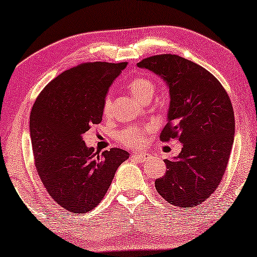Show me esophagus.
Returning a JSON list of instances; mask_svg holds the SVG:
<instances>
[{
    "label": "esophagus",
    "mask_w": 257,
    "mask_h": 257,
    "mask_svg": "<svg viewBox=\"0 0 257 257\" xmlns=\"http://www.w3.org/2000/svg\"><path fill=\"white\" fill-rule=\"evenodd\" d=\"M132 157L135 160H137V162H140V163H142V162H147V160L149 159V155L148 153H133L132 155Z\"/></svg>",
    "instance_id": "obj_1"
}]
</instances>
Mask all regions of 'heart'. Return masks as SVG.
<instances>
[{"label": "heart", "instance_id": "1", "mask_svg": "<svg viewBox=\"0 0 257 257\" xmlns=\"http://www.w3.org/2000/svg\"><path fill=\"white\" fill-rule=\"evenodd\" d=\"M127 87L130 93L140 101H144L145 99L152 98L156 90L155 83L150 78L144 77V76H140V77H135L129 80ZM110 104H112V99H110V95H107L104 101L105 115L109 113ZM149 127L132 125V127L122 130L120 134V140L129 147H141L144 143V133H147Z\"/></svg>", "mask_w": 257, "mask_h": 257}]
</instances>
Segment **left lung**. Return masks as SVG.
<instances>
[{
    "label": "left lung",
    "mask_w": 257,
    "mask_h": 257,
    "mask_svg": "<svg viewBox=\"0 0 257 257\" xmlns=\"http://www.w3.org/2000/svg\"><path fill=\"white\" fill-rule=\"evenodd\" d=\"M137 66L160 76L170 90L160 141L177 137L183 145L178 157L164 160L166 173L155 181L156 189L179 208L200 205L219 186L234 141V112L227 92L211 72L181 56L155 55Z\"/></svg>",
    "instance_id": "obj_1"
}]
</instances>
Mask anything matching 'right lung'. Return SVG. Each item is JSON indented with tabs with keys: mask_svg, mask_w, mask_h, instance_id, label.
Returning a JSON list of instances; mask_svg holds the SVG:
<instances>
[{
	"mask_svg": "<svg viewBox=\"0 0 257 257\" xmlns=\"http://www.w3.org/2000/svg\"><path fill=\"white\" fill-rule=\"evenodd\" d=\"M127 64L87 62L63 71L45 86L31 110L38 174L53 200L76 214L100 203L117 167L129 158L118 148L99 155L83 141V134L101 122L108 87Z\"/></svg>",
	"mask_w": 257,
	"mask_h": 257,
	"instance_id": "add662e5",
	"label": "right lung"
}]
</instances>
